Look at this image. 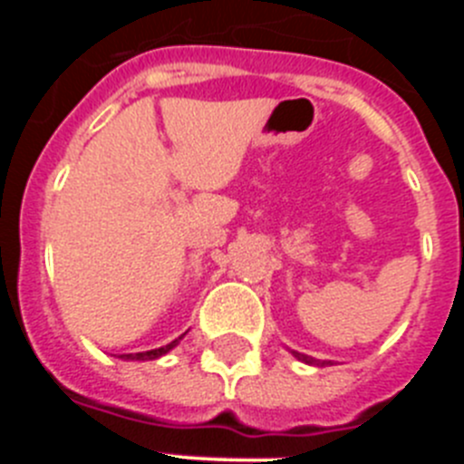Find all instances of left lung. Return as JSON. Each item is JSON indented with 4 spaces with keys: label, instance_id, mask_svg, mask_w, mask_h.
Listing matches in <instances>:
<instances>
[{
    "label": "left lung",
    "instance_id": "obj_1",
    "mask_svg": "<svg viewBox=\"0 0 464 464\" xmlns=\"http://www.w3.org/2000/svg\"><path fill=\"white\" fill-rule=\"evenodd\" d=\"M290 353H293L299 362H304V364H315V367H325V364H332L330 360H315V358H311V355L297 353V351H290Z\"/></svg>",
    "mask_w": 464,
    "mask_h": 464
}]
</instances>
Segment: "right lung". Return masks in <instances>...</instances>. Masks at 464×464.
Returning a JSON list of instances; mask_svg holds the SVG:
<instances>
[{"mask_svg": "<svg viewBox=\"0 0 464 464\" xmlns=\"http://www.w3.org/2000/svg\"><path fill=\"white\" fill-rule=\"evenodd\" d=\"M181 339H183V334L179 339H174L171 343H167V346L153 348V351H143V353H125V355H121V358L122 360H139V362H141V360H158V358H162V355L169 353L171 348L179 346V342H181Z\"/></svg>", "mask_w": 464, "mask_h": 464, "instance_id": "obj_1", "label": "right lung"}]
</instances>
